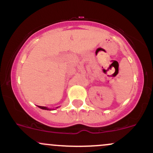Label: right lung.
<instances>
[{"mask_svg":"<svg viewBox=\"0 0 153 153\" xmlns=\"http://www.w3.org/2000/svg\"><path fill=\"white\" fill-rule=\"evenodd\" d=\"M40 108H42V109H45V110H51L50 109V108H47V107H45V106H38Z\"/></svg>","mask_w":153,"mask_h":153,"instance_id":"1","label":"right lung"}]
</instances>
